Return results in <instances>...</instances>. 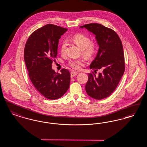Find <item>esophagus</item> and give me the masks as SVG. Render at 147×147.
Wrapping results in <instances>:
<instances>
[{
  "label": "esophagus",
  "mask_w": 147,
  "mask_h": 147,
  "mask_svg": "<svg viewBox=\"0 0 147 147\" xmlns=\"http://www.w3.org/2000/svg\"><path fill=\"white\" fill-rule=\"evenodd\" d=\"M77 74H78V72H71V77L72 78V77L75 76L76 75H77Z\"/></svg>",
  "instance_id": "obj_1"
}]
</instances>
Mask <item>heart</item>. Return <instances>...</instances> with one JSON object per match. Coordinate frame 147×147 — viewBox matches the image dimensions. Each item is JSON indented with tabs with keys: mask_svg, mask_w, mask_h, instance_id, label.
<instances>
[{
	"mask_svg": "<svg viewBox=\"0 0 147 147\" xmlns=\"http://www.w3.org/2000/svg\"><path fill=\"white\" fill-rule=\"evenodd\" d=\"M71 40L81 49L82 54L86 58L90 59L92 58L97 53L98 47L97 43L83 34H77L74 35ZM67 43L63 41L60 46V52L61 54H66ZM85 60L83 59H70L68 61V65L75 70L80 69L81 66L84 65Z\"/></svg>",
	"mask_w": 147,
	"mask_h": 147,
	"instance_id": "obj_1",
	"label": "heart"
}]
</instances>
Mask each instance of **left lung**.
<instances>
[{
    "label": "left lung",
    "mask_w": 147,
    "mask_h": 147,
    "mask_svg": "<svg viewBox=\"0 0 147 147\" xmlns=\"http://www.w3.org/2000/svg\"><path fill=\"white\" fill-rule=\"evenodd\" d=\"M81 28L95 34L99 45L98 53L90 69L95 70V73L98 69L103 71L98 76L93 72L88 74L86 91L93 98L102 100L114 92L123 75L125 61L122 41L113 30L100 24H87Z\"/></svg>",
    "instance_id": "left-lung-1"
}]
</instances>
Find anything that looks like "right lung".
<instances>
[{"instance_id":"add662e5","label":"right lung","mask_w":147,"mask_h":147,"mask_svg":"<svg viewBox=\"0 0 147 147\" xmlns=\"http://www.w3.org/2000/svg\"><path fill=\"white\" fill-rule=\"evenodd\" d=\"M67 30L47 24L34 31L25 46L24 60L31 82L43 96L51 100L61 97L70 86L69 70L62 69L59 74L52 69L59 39Z\"/></svg>"}]
</instances>
